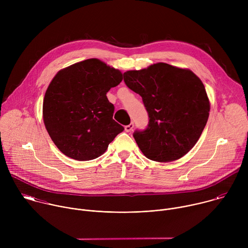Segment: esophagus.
Masks as SVG:
<instances>
[{
  "mask_svg": "<svg viewBox=\"0 0 248 248\" xmlns=\"http://www.w3.org/2000/svg\"><path fill=\"white\" fill-rule=\"evenodd\" d=\"M133 126H134V125H133V123H131V124H129L128 125H125V126H124V129H125L126 132H130V131L132 130Z\"/></svg>",
  "mask_w": 248,
  "mask_h": 248,
  "instance_id": "esophagus-1",
  "label": "esophagus"
}]
</instances>
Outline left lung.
<instances>
[{
	"instance_id": "obj_1",
	"label": "left lung",
	"mask_w": 248,
	"mask_h": 248,
	"mask_svg": "<svg viewBox=\"0 0 248 248\" xmlns=\"http://www.w3.org/2000/svg\"><path fill=\"white\" fill-rule=\"evenodd\" d=\"M127 87L142 97L148 127L133 137L143 155L168 163L187 154L209 118L210 101L201 79L188 68L157 62L124 74Z\"/></svg>"
}]
</instances>
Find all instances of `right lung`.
I'll return each mask as SVG.
<instances>
[{
	"mask_svg": "<svg viewBox=\"0 0 248 248\" xmlns=\"http://www.w3.org/2000/svg\"><path fill=\"white\" fill-rule=\"evenodd\" d=\"M123 80L120 69L98 59L62 68L43 100V121L55 145L65 156L89 161L103 155L124 127L113 120L107 92Z\"/></svg>",
	"mask_w": 248,
	"mask_h": 248,
	"instance_id": "add662e5",
	"label": "right lung"
}]
</instances>
